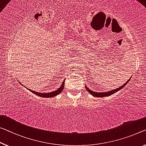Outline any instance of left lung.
Instances as JSON below:
<instances>
[{
  "label": "left lung",
  "instance_id": "1",
  "mask_svg": "<svg viewBox=\"0 0 146 146\" xmlns=\"http://www.w3.org/2000/svg\"><path fill=\"white\" fill-rule=\"evenodd\" d=\"M129 80H130V79L128 80L127 82H126V83L124 84L123 86H121L119 87V88H117V89H115V90H111V91H109V92H94V91L90 90V89H89L87 86H85V88L86 89V90L88 91V92L90 93V94H91L92 96H96V97H102H102H106V96H111V94H113L114 93L117 92V91L121 90V89L123 88V87L125 86L126 84L128 83V82H129Z\"/></svg>",
  "mask_w": 146,
  "mask_h": 146
}]
</instances>
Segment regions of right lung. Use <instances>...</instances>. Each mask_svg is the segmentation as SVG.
I'll return each mask as SVG.
<instances>
[{
  "label": "right lung",
  "mask_w": 146,
  "mask_h": 146,
  "mask_svg": "<svg viewBox=\"0 0 146 146\" xmlns=\"http://www.w3.org/2000/svg\"><path fill=\"white\" fill-rule=\"evenodd\" d=\"M64 82H65V80L64 81H63L62 85L59 88H58L57 90L54 91V92H50V93H40V92H36L35 91H33V90H31L29 89V90L31 91V92L33 93V94H36L38 96H40V97H43V98H52L54 96H56L58 95L59 94H60L61 92H62V90H64ZM20 83V82H19ZM24 86V85H23ZM28 89V88H27Z\"/></svg>",
  "instance_id": "1"
}]
</instances>
